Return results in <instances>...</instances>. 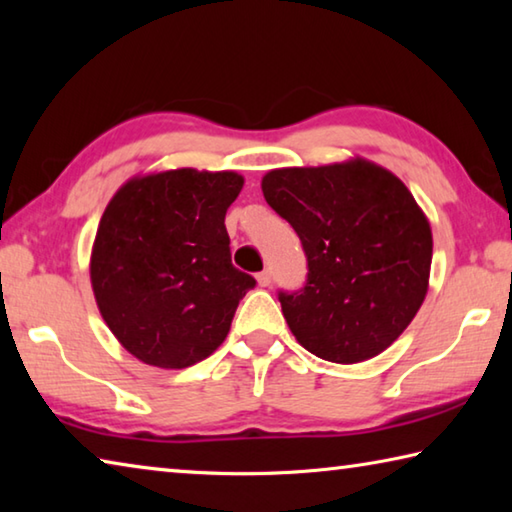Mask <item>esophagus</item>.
Returning a JSON list of instances; mask_svg holds the SVG:
<instances>
[{
  "label": "esophagus",
  "instance_id": "obj_1",
  "mask_svg": "<svg viewBox=\"0 0 512 512\" xmlns=\"http://www.w3.org/2000/svg\"><path fill=\"white\" fill-rule=\"evenodd\" d=\"M271 280H273V275H271V271H262V273H257V284L259 287H268V284H271Z\"/></svg>",
  "mask_w": 512,
  "mask_h": 512
}]
</instances>
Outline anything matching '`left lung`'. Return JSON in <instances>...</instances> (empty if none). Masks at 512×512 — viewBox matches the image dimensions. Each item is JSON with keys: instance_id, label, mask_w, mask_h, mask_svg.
Here are the masks:
<instances>
[{"instance_id": "1", "label": "left lung", "mask_w": 512, "mask_h": 512, "mask_svg": "<svg viewBox=\"0 0 512 512\" xmlns=\"http://www.w3.org/2000/svg\"><path fill=\"white\" fill-rule=\"evenodd\" d=\"M262 192L307 255L305 289L280 291L302 348L359 363L400 339L427 296L433 253L431 225L402 180L352 158L273 169Z\"/></svg>"}]
</instances>
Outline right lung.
I'll use <instances>...</instances> for the list:
<instances>
[{
    "label": "right lung",
    "instance_id": "right-lung-1",
    "mask_svg": "<svg viewBox=\"0 0 512 512\" xmlns=\"http://www.w3.org/2000/svg\"><path fill=\"white\" fill-rule=\"evenodd\" d=\"M244 176L169 169L126 180L103 212L90 257L97 307L142 363L180 370L230 332L255 277L232 266L225 212Z\"/></svg>",
    "mask_w": 512,
    "mask_h": 512
}]
</instances>
